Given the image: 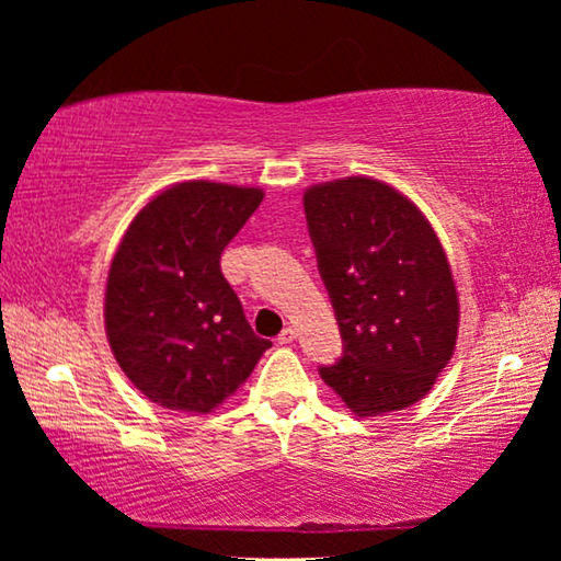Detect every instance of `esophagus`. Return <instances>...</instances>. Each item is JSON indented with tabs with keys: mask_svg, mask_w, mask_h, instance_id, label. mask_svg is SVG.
<instances>
[{
	"mask_svg": "<svg viewBox=\"0 0 561 561\" xmlns=\"http://www.w3.org/2000/svg\"><path fill=\"white\" fill-rule=\"evenodd\" d=\"M297 339V329H291V327H287L282 331V334L277 336V344H282V346H287V344H291V341Z\"/></svg>",
	"mask_w": 561,
	"mask_h": 561,
	"instance_id": "esophagus-1",
	"label": "esophagus"
}]
</instances>
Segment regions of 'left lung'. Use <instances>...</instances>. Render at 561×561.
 <instances>
[{"mask_svg": "<svg viewBox=\"0 0 561 561\" xmlns=\"http://www.w3.org/2000/svg\"><path fill=\"white\" fill-rule=\"evenodd\" d=\"M341 358L319 376L356 415L403 411L431 391L458 339V291L417 207L374 178L304 193Z\"/></svg>", "mask_w": 561, "mask_h": 561, "instance_id": "left-lung-1", "label": "left lung"}]
</instances>
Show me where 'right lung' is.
Segmentation results:
<instances>
[{
    "label": "right lung",
    "instance_id": "right-lung-1",
    "mask_svg": "<svg viewBox=\"0 0 561 561\" xmlns=\"http://www.w3.org/2000/svg\"><path fill=\"white\" fill-rule=\"evenodd\" d=\"M262 197L257 187L180 183L123 234L103 317L123 374L153 403L210 413L272 346L254 334L220 270L225 247Z\"/></svg>",
    "mask_w": 561,
    "mask_h": 561
}]
</instances>
